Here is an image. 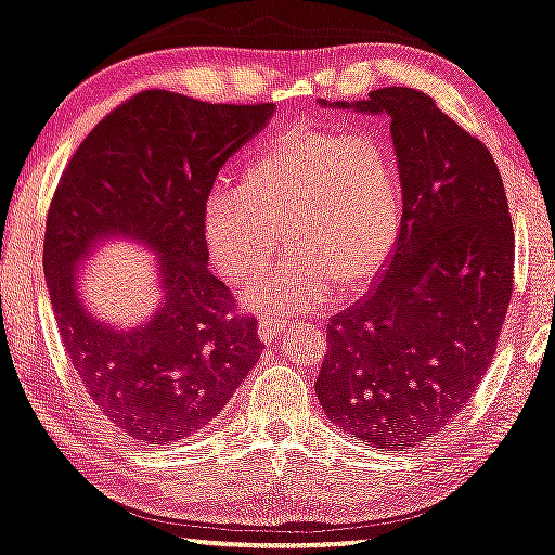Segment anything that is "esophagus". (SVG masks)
Instances as JSON below:
<instances>
[{
  "mask_svg": "<svg viewBox=\"0 0 555 555\" xmlns=\"http://www.w3.org/2000/svg\"><path fill=\"white\" fill-rule=\"evenodd\" d=\"M284 327L286 322L282 318H269V314H266V318H261V322H258V338L263 343H271Z\"/></svg>",
  "mask_w": 555,
  "mask_h": 555,
  "instance_id": "34e87169",
  "label": "esophagus"
}]
</instances>
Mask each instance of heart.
<instances>
[{
	"label": "heart",
	"mask_w": 555,
	"mask_h": 555,
	"mask_svg": "<svg viewBox=\"0 0 555 555\" xmlns=\"http://www.w3.org/2000/svg\"><path fill=\"white\" fill-rule=\"evenodd\" d=\"M402 215V171L384 140L292 128L245 164L241 186L209 196L205 237L222 276L241 284L269 269L286 235L294 250L245 301L301 310L335 286L359 292L374 282L399 241Z\"/></svg>",
	"instance_id": "obj_1"
}]
</instances>
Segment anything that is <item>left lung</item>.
<instances>
[{
  "label": "left lung",
  "instance_id": "left-lung-1",
  "mask_svg": "<svg viewBox=\"0 0 555 555\" xmlns=\"http://www.w3.org/2000/svg\"><path fill=\"white\" fill-rule=\"evenodd\" d=\"M325 107L387 115L404 215L374 289L327 325L314 382L330 423L371 448H412L464 410L492 366L515 269L492 153L417 89Z\"/></svg>",
  "mask_w": 555,
  "mask_h": 555
}]
</instances>
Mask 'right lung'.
<instances>
[{"label":"right lung","instance_id":"1","mask_svg":"<svg viewBox=\"0 0 555 555\" xmlns=\"http://www.w3.org/2000/svg\"><path fill=\"white\" fill-rule=\"evenodd\" d=\"M273 104H209L149 89L83 138L55 189L43 271L63 348L91 402L149 446L177 443L220 415L261 359L254 318L207 269L205 205L217 171L271 120ZM109 236L157 256L162 301L135 328L91 315L80 263Z\"/></svg>","mask_w":555,"mask_h":555}]
</instances>
